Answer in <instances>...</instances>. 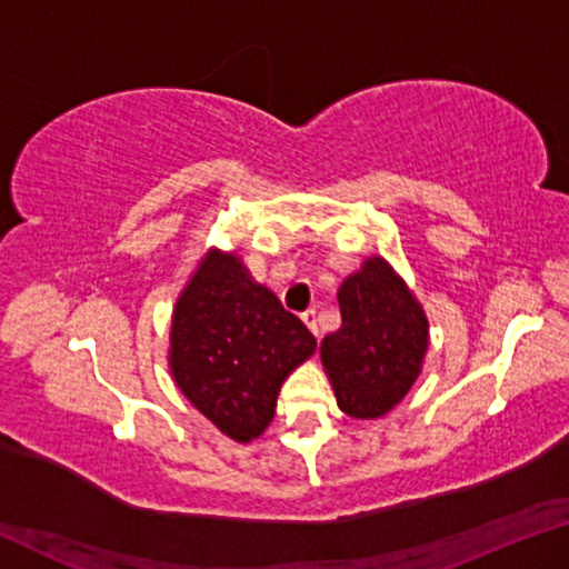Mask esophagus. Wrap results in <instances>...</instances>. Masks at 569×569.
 Here are the masks:
<instances>
[{
    "label": "esophagus",
    "mask_w": 569,
    "mask_h": 569,
    "mask_svg": "<svg viewBox=\"0 0 569 569\" xmlns=\"http://www.w3.org/2000/svg\"><path fill=\"white\" fill-rule=\"evenodd\" d=\"M301 321L308 326V331H311L313 336H319V319H316L313 308H311V311H303L301 313Z\"/></svg>",
    "instance_id": "obj_1"
}]
</instances>
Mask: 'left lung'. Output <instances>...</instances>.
I'll list each match as a JSON object with an SVG mask.
<instances>
[{"instance_id": "obj_1", "label": "left lung", "mask_w": 569, "mask_h": 569, "mask_svg": "<svg viewBox=\"0 0 569 569\" xmlns=\"http://www.w3.org/2000/svg\"><path fill=\"white\" fill-rule=\"evenodd\" d=\"M341 326L323 336L321 363L336 403L351 419H381L417 383L429 319L407 281L369 256L339 286Z\"/></svg>"}]
</instances>
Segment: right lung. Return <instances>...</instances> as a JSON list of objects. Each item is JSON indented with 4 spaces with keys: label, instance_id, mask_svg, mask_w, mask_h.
I'll return each instance as SVG.
<instances>
[{
    "label": "right lung",
    "instance_id": "obj_1",
    "mask_svg": "<svg viewBox=\"0 0 569 569\" xmlns=\"http://www.w3.org/2000/svg\"><path fill=\"white\" fill-rule=\"evenodd\" d=\"M313 351L311 331L250 276L236 250L208 248L172 306L170 377L240 445L268 429L283 381Z\"/></svg>",
    "mask_w": 569,
    "mask_h": 569
}]
</instances>
